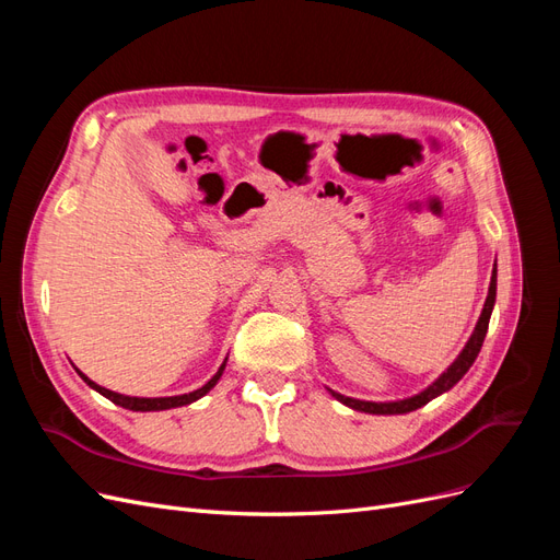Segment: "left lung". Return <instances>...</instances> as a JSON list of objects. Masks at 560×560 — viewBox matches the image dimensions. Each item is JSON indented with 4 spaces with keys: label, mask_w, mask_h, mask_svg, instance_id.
I'll use <instances>...</instances> for the list:
<instances>
[{
    "label": "left lung",
    "mask_w": 560,
    "mask_h": 560,
    "mask_svg": "<svg viewBox=\"0 0 560 560\" xmlns=\"http://www.w3.org/2000/svg\"><path fill=\"white\" fill-rule=\"evenodd\" d=\"M495 292H498V268H493V276H490V287H488V296L483 303V311L479 315L477 327H474L469 341L465 343V348L460 350V354L453 360V364L444 371L442 376H439L432 385H428L422 393L413 395V397H406V399H395V401H364V399H354V397H346L341 393H336V389H329V395L334 399H338L341 404L350 406L354 411H362V413H374V416H399V413H409L420 409V406H425L428 401H432L434 397L448 393V389L460 381L469 366L474 364V360L479 358V350L483 346V338L488 331V322H490V313H493L495 306Z\"/></svg>",
    "instance_id": "1"
}]
</instances>
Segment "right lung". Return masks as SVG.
<instances>
[{
	"label": "right lung",
	"instance_id": "right-lung-1",
	"mask_svg": "<svg viewBox=\"0 0 560 560\" xmlns=\"http://www.w3.org/2000/svg\"><path fill=\"white\" fill-rule=\"evenodd\" d=\"M229 360V358H226ZM226 360L222 362V366L217 369V374L202 385V387H198V389H194V393H186V395H175V397H130V395H121V393H114V389H107V387H103V385H97V383H93L86 374H81V371L77 369V374L83 378V383H89L95 393H100L103 397H107L109 401H114L116 406H124V409H128V411H167V409H177V406H186V404H194L196 399H200V397H206L210 389L217 385V381L222 378V374H224V369H226Z\"/></svg>",
	"mask_w": 560,
	"mask_h": 560
}]
</instances>
